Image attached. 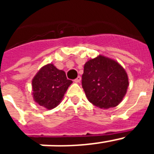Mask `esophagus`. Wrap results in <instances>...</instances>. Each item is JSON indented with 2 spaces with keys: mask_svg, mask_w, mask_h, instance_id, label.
<instances>
[{
  "mask_svg": "<svg viewBox=\"0 0 154 154\" xmlns=\"http://www.w3.org/2000/svg\"><path fill=\"white\" fill-rule=\"evenodd\" d=\"M81 79H82L81 76H78V77H77V78L74 80V82H79L81 81Z\"/></svg>",
  "mask_w": 154,
  "mask_h": 154,
  "instance_id": "esophagus-1",
  "label": "esophagus"
}]
</instances>
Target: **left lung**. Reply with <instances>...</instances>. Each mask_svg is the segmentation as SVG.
I'll return each instance as SVG.
<instances>
[{
    "instance_id": "obj_1",
    "label": "left lung",
    "mask_w": 154,
    "mask_h": 154,
    "mask_svg": "<svg viewBox=\"0 0 154 154\" xmlns=\"http://www.w3.org/2000/svg\"><path fill=\"white\" fill-rule=\"evenodd\" d=\"M82 79L88 100L103 109L118 106L129 85L124 68L115 59L102 55L85 62Z\"/></svg>"
}]
</instances>
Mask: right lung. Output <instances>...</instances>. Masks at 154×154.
I'll list each match as a JSON object with an SVG mask.
<instances>
[{"label":"right lung","instance_id":"add662e5","mask_svg":"<svg viewBox=\"0 0 154 154\" xmlns=\"http://www.w3.org/2000/svg\"><path fill=\"white\" fill-rule=\"evenodd\" d=\"M72 83L63 70L58 69L52 63L45 65L31 81L34 101L47 109H52L60 104Z\"/></svg>","mask_w":154,"mask_h":154}]
</instances>
